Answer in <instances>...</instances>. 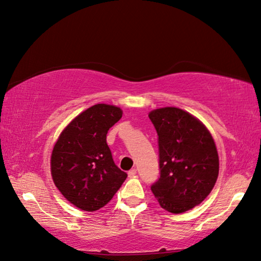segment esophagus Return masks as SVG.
I'll return each mask as SVG.
<instances>
[{"label":"esophagus","instance_id":"1","mask_svg":"<svg viewBox=\"0 0 261 261\" xmlns=\"http://www.w3.org/2000/svg\"><path fill=\"white\" fill-rule=\"evenodd\" d=\"M135 174H136V170L135 169H132V170H129L128 171V177H135Z\"/></svg>","mask_w":261,"mask_h":261}]
</instances>
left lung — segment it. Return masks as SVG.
<instances>
[{
  "label": "left lung",
  "mask_w": 261,
  "mask_h": 261,
  "mask_svg": "<svg viewBox=\"0 0 261 261\" xmlns=\"http://www.w3.org/2000/svg\"><path fill=\"white\" fill-rule=\"evenodd\" d=\"M159 135L160 178L151 191L160 206L180 214L201 203L219 176L214 139L186 111L163 108L149 113Z\"/></svg>",
  "instance_id": "left-lung-1"
}]
</instances>
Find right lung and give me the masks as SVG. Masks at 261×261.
Masks as SVG:
<instances>
[{
	"label": "right lung",
	"mask_w": 261,
	"mask_h": 261,
	"mask_svg": "<svg viewBox=\"0 0 261 261\" xmlns=\"http://www.w3.org/2000/svg\"><path fill=\"white\" fill-rule=\"evenodd\" d=\"M121 117L117 106L93 105L62 130L53 148L50 172L55 186L82 211L104 207L127 178L106 143L109 129Z\"/></svg>",
	"instance_id": "obj_1"
}]
</instances>
